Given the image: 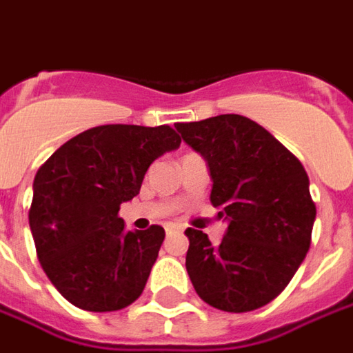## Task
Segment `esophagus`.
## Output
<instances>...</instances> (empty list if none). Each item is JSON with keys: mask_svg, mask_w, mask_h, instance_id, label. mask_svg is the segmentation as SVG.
Returning <instances> with one entry per match:
<instances>
[{"mask_svg": "<svg viewBox=\"0 0 353 353\" xmlns=\"http://www.w3.org/2000/svg\"><path fill=\"white\" fill-rule=\"evenodd\" d=\"M165 230H167V234H172V232H176L179 228L174 227V225H167V228H165Z\"/></svg>", "mask_w": 353, "mask_h": 353, "instance_id": "esophagus-1", "label": "esophagus"}]
</instances>
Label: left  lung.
<instances>
[{
    "label": "left lung",
    "mask_w": 353,
    "mask_h": 353,
    "mask_svg": "<svg viewBox=\"0 0 353 353\" xmlns=\"http://www.w3.org/2000/svg\"><path fill=\"white\" fill-rule=\"evenodd\" d=\"M205 159L213 208L227 223L219 246L188 228L186 271L201 300L230 313L273 302L305 259L315 203L302 163L271 132L242 115L176 123Z\"/></svg>",
    "instance_id": "obj_1"
}]
</instances>
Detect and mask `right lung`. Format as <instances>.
Here are the masks:
<instances>
[{"label": "right lung", "instance_id": "1", "mask_svg": "<svg viewBox=\"0 0 353 353\" xmlns=\"http://www.w3.org/2000/svg\"><path fill=\"white\" fill-rule=\"evenodd\" d=\"M181 145L171 126L103 125L70 138L34 176L28 223L51 284L80 310L117 311L140 298L165 230H126L121 203Z\"/></svg>", "mask_w": 353, "mask_h": 353}]
</instances>
